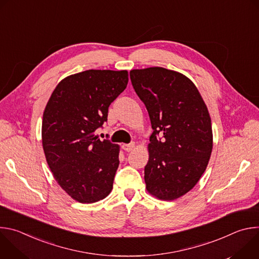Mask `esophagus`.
<instances>
[{
    "label": "esophagus",
    "mask_w": 259,
    "mask_h": 259,
    "mask_svg": "<svg viewBox=\"0 0 259 259\" xmlns=\"http://www.w3.org/2000/svg\"><path fill=\"white\" fill-rule=\"evenodd\" d=\"M135 147V144L134 143H129V144H123L122 145V149L125 151V152H131L133 149Z\"/></svg>",
    "instance_id": "1"
}]
</instances>
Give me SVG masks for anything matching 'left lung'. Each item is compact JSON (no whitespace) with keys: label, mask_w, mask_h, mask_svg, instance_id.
<instances>
[{"label":"left lung","mask_w":259,"mask_h":259,"mask_svg":"<svg viewBox=\"0 0 259 259\" xmlns=\"http://www.w3.org/2000/svg\"><path fill=\"white\" fill-rule=\"evenodd\" d=\"M130 79L154 130L144 167L146 191L159 200H176L196 186L211 157L207 105L196 85L178 71L159 66L132 69Z\"/></svg>","instance_id":"obj_1"}]
</instances>
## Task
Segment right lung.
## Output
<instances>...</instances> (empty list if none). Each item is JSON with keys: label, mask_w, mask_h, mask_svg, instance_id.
<instances>
[{"label": "right lung", "mask_w": 259, "mask_h": 259, "mask_svg": "<svg viewBox=\"0 0 259 259\" xmlns=\"http://www.w3.org/2000/svg\"><path fill=\"white\" fill-rule=\"evenodd\" d=\"M127 70L89 69L62 79L43 114L42 144L60 188L83 204L113 190L120 146L100 140L95 130L107 121L108 106L127 87Z\"/></svg>", "instance_id": "obj_1"}]
</instances>
